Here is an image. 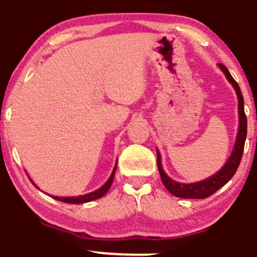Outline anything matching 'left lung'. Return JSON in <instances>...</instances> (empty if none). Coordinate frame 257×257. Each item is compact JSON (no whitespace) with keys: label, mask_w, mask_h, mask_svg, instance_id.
Segmentation results:
<instances>
[{"label":"left lung","mask_w":257,"mask_h":257,"mask_svg":"<svg viewBox=\"0 0 257 257\" xmlns=\"http://www.w3.org/2000/svg\"><path fill=\"white\" fill-rule=\"evenodd\" d=\"M223 73L226 75L227 79L231 82L233 87H234L235 91H237L238 100H239V105H238V110H239V131H238L237 141H235L234 150H233L231 157H229L227 163L223 166L222 169L219 173H216L211 178L203 180L200 182H196V184H179L172 180L169 176L162 169L161 164V155L157 151V166L159 170V175H161L162 182L166 186V188L169 191L173 196L179 197V198H191V199H199V198H206V197L211 196V194L216 192L219 188L222 187L223 185L227 184L232 176L237 172L238 167L241 161V156H243L244 151V144H245L246 139V116L244 112V99L243 94H241L239 85L232 77L231 73L225 65L220 64Z\"/></svg>","instance_id":"obj_1"}]
</instances>
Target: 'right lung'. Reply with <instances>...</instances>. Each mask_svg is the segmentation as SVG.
Returning a JSON list of instances; mask_svg holds the SVG:
<instances>
[{
  "mask_svg": "<svg viewBox=\"0 0 257 257\" xmlns=\"http://www.w3.org/2000/svg\"><path fill=\"white\" fill-rule=\"evenodd\" d=\"M116 169H117V166L114 167L113 172H112L110 179L107 180V182H106L102 187H100L99 190L94 191V192L84 194V196H78V197H65V198L64 197H54V198L60 200V202H64V203H71V204H81V203H87V202H90V200H95L98 198H101V197L104 196L106 192H107L108 188L111 187L112 181H113V178H114V173H116ZM32 184H34V182H32ZM34 186H36V185L34 184Z\"/></svg>",
  "mask_w": 257,
  "mask_h": 257,
  "instance_id": "1",
  "label": "right lung"
}]
</instances>
